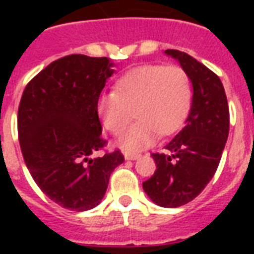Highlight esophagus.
Returning a JSON list of instances; mask_svg holds the SVG:
<instances>
[{
    "label": "esophagus",
    "mask_w": 254,
    "mask_h": 254,
    "mask_svg": "<svg viewBox=\"0 0 254 254\" xmlns=\"http://www.w3.org/2000/svg\"><path fill=\"white\" fill-rule=\"evenodd\" d=\"M123 151H124V154H125V157H130V155H131V150L129 149V147L125 146L123 149Z\"/></svg>",
    "instance_id": "obj_1"
}]
</instances>
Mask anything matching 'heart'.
<instances>
[{
  "label": "heart",
  "mask_w": 254,
  "mask_h": 254,
  "mask_svg": "<svg viewBox=\"0 0 254 254\" xmlns=\"http://www.w3.org/2000/svg\"><path fill=\"white\" fill-rule=\"evenodd\" d=\"M142 124H143V127H147V129H157V127H159V124H161V120H158V119H154V120L143 119Z\"/></svg>",
  "instance_id": "1"
}]
</instances>
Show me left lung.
Wrapping results in <instances>:
<instances>
[{
    "label": "left lung",
    "mask_w": 254,
    "mask_h": 254,
    "mask_svg": "<svg viewBox=\"0 0 254 254\" xmlns=\"http://www.w3.org/2000/svg\"><path fill=\"white\" fill-rule=\"evenodd\" d=\"M112 67L108 58L67 55L42 69L22 93V155L39 189L63 208L81 212L96 207L111 173L125 159L119 149L105 150L97 113Z\"/></svg>",
    "instance_id": "left-lung-1"
}]
</instances>
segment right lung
<instances>
[{"mask_svg":"<svg viewBox=\"0 0 254 254\" xmlns=\"http://www.w3.org/2000/svg\"><path fill=\"white\" fill-rule=\"evenodd\" d=\"M166 54L179 61L192 83V104L185 127L162 151L151 154L157 170L142 187L155 204L177 208L193 200L212 179L228 138L229 111L217 75L187 54Z\"/></svg>","mask_w":254,"mask_h":254,"instance_id":"right-lung-1","label":"right lung"}]
</instances>
